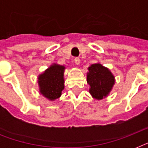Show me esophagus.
Masks as SVG:
<instances>
[{
	"label": "esophagus",
	"mask_w": 148,
	"mask_h": 148,
	"mask_svg": "<svg viewBox=\"0 0 148 148\" xmlns=\"http://www.w3.org/2000/svg\"><path fill=\"white\" fill-rule=\"evenodd\" d=\"M80 61H81V60H80V58H74V63L76 64L77 65L80 64Z\"/></svg>",
	"instance_id": "34e87169"
}]
</instances>
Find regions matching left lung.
I'll return each instance as SVG.
<instances>
[{"label": "left lung", "mask_w": 148, "mask_h": 148, "mask_svg": "<svg viewBox=\"0 0 148 148\" xmlns=\"http://www.w3.org/2000/svg\"><path fill=\"white\" fill-rule=\"evenodd\" d=\"M88 70L87 82L90 86V95L97 100L107 97L114 84V77L112 73L101 64L90 65Z\"/></svg>", "instance_id": "left-lung-1"}]
</instances>
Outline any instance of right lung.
<instances>
[{"label":"right lung","instance_id":"add662e5","mask_svg":"<svg viewBox=\"0 0 148 148\" xmlns=\"http://www.w3.org/2000/svg\"><path fill=\"white\" fill-rule=\"evenodd\" d=\"M64 66L54 64L39 75L38 84L40 92L43 96L51 101L60 97L61 92L64 88Z\"/></svg>","mask_w":148,"mask_h":148}]
</instances>
